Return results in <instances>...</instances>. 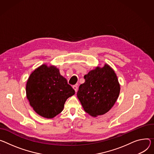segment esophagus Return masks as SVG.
<instances>
[{"label": "esophagus", "instance_id": "34e87169", "mask_svg": "<svg viewBox=\"0 0 154 154\" xmlns=\"http://www.w3.org/2000/svg\"><path fill=\"white\" fill-rule=\"evenodd\" d=\"M72 88H74V90H75V92H77V89H78V87H77V85H73Z\"/></svg>", "mask_w": 154, "mask_h": 154}]
</instances>
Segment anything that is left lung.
<instances>
[{"mask_svg": "<svg viewBox=\"0 0 154 154\" xmlns=\"http://www.w3.org/2000/svg\"><path fill=\"white\" fill-rule=\"evenodd\" d=\"M77 93L84 110L92 117L106 114L116 103L120 90L114 70L106 64L84 75Z\"/></svg>", "mask_w": 154, "mask_h": 154, "instance_id": "obj_1", "label": "left lung"}]
</instances>
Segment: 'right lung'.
<instances>
[{"instance_id": "add662e5", "label": "right lung", "mask_w": 154, "mask_h": 154, "mask_svg": "<svg viewBox=\"0 0 154 154\" xmlns=\"http://www.w3.org/2000/svg\"><path fill=\"white\" fill-rule=\"evenodd\" d=\"M26 96L39 116L52 119L61 113L74 90L54 66L42 64L35 69L26 83Z\"/></svg>"}]
</instances>
